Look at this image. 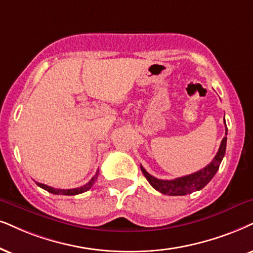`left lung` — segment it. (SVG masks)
I'll return each instance as SVG.
<instances>
[{
	"mask_svg": "<svg viewBox=\"0 0 253 253\" xmlns=\"http://www.w3.org/2000/svg\"><path fill=\"white\" fill-rule=\"evenodd\" d=\"M226 134H228V128H226L225 125V135ZM225 149L226 136L223 137L218 152H217L215 158L212 159V161L209 165L206 166L203 169H201V170L194 172V174L177 177L175 180H160V178L152 176L149 172H147L142 166H140V168H141V171L145 175L147 181L149 182V184L155 190L160 191L161 194L169 195V196H183V195H188L194 193V191L203 189L211 181V178L215 176L217 170H218L220 162L224 158Z\"/></svg>",
	"mask_w": 253,
	"mask_h": 253,
	"instance_id": "1",
	"label": "left lung"
}]
</instances>
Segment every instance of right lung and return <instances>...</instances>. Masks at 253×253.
I'll list each match as a JSON object with an SVG mask.
<instances>
[{"label":"right lung","instance_id":"right-lung-1","mask_svg":"<svg viewBox=\"0 0 253 253\" xmlns=\"http://www.w3.org/2000/svg\"><path fill=\"white\" fill-rule=\"evenodd\" d=\"M98 175H99V170H97V172H95L94 176L92 177L91 180H89V182H87V183H86L85 185H83V187H79V188H75V189H56V188L49 187V185L40 183V182H36V184L38 185V187H41L42 189L49 191V193H51V194H55V195H68V196H72V195H78V194H82V193H85V191H87L89 188H91L92 185L94 184V182L97 181Z\"/></svg>","mask_w":253,"mask_h":253}]
</instances>
